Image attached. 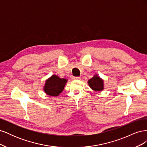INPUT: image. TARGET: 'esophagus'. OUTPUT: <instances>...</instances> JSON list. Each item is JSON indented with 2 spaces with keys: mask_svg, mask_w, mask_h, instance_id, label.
<instances>
[{
  "mask_svg": "<svg viewBox=\"0 0 147 147\" xmlns=\"http://www.w3.org/2000/svg\"><path fill=\"white\" fill-rule=\"evenodd\" d=\"M73 79L75 80H80L81 79V78L79 77H74Z\"/></svg>",
  "mask_w": 147,
  "mask_h": 147,
  "instance_id": "esophagus-1",
  "label": "esophagus"
}]
</instances>
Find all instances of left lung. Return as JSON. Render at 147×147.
<instances>
[{"instance_id":"obj_1","label":"left lung","mask_w":147,"mask_h":147,"mask_svg":"<svg viewBox=\"0 0 147 147\" xmlns=\"http://www.w3.org/2000/svg\"><path fill=\"white\" fill-rule=\"evenodd\" d=\"M88 83L91 90L94 91H102L104 89V80L97 74H95L94 77L89 80Z\"/></svg>"}]
</instances>
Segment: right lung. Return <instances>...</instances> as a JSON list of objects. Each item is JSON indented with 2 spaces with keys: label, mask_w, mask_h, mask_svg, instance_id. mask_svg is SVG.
<instances>
[{
  "label": "right lung",
  "mask_w": 147,
  "mask_h": 147,
  "mask_svg": "<svg viewBox=\"0 0 147 147\" xmlns=\"http://www.w3.org/2000/svg\"><path fill=\"white\" fill-rule=\"evenodd\" d=\"M67 80L66 78L52 75L50 78L46 80L45 85L43 86V91L46 94L50 96H58L63 92Z\"/></svg>",
  "instance_id": "add662e5"
}]
</instances>
